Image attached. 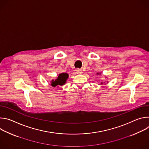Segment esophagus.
Segmentation results:
<instances>
[{
  "label": "esophagus",
  "mask_w": 149,
  "mask_h": 149,
  "mask_svg": "<svg viewBox=\"0 0 149 149\" xmlns=\"http://www.w3.org/2000/svg\"><path fill=\"white\" fill-rule=\"evenodd\" d=\"M76 72L78 74H82V71L81 70H80V69H77L76 70Z\"/></svg>",
  "instance_id": "34e87169"
}]
</instances>
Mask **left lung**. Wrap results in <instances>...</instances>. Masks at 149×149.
Masks as SVG:
<instances>
[{"mask_svg": "<svg viewBox=\"0 0 149 149\" xmlns=\"http://www.w3.org/2000/svg\"><path fill=\"white\" fill-rule=\"evenodd\" d=\"M100 74H101V73H100ZM97 75H98V73H97ZM103 83H104V82H101V84H102Z\"/></svg>", "mask_w": 149, "mask_h": 149, "instance_id": "obj_1", "label": "left lung"}]
</instances>
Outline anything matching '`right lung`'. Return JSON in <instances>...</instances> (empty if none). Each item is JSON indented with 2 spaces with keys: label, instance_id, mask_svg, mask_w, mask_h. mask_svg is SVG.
<instances>
[{
  "label": "right lung",
  "instance_id": "obj_1",
  "mask_svg": "<svg viewBox=\"0 0 149 149\" xmlns=\"http://www.w3.org/2000/svg\"><path fill=\"white\" fill-rule=\"evenodd\" d=\"M68 78V74L67 73H61L59 74L57 79L55 80H52L51 81V85L53 87H56L58 86H63L64 85Z\"/></svg>",
  "mask_w": 149,
  "mask_h": 149
}]
</instances>
